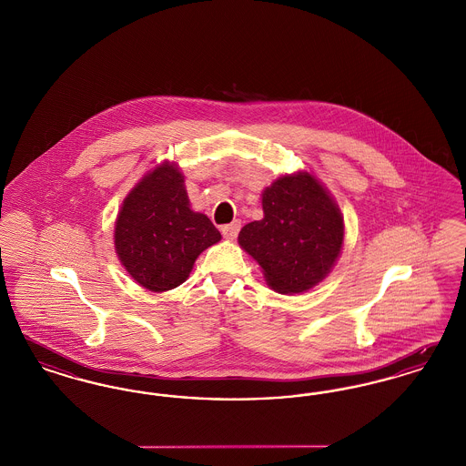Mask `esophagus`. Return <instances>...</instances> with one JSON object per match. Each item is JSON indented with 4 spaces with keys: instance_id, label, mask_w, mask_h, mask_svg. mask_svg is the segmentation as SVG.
I'll list each match as a JSON object with an SVG mask.
<instances>
[{
    "instance_id": "34e87169",
    "label": "esophagus",
    "mask_w": 466,
    "mask_h": 466,
    "mask_svg": "<svg viewBox=\"0 0 466 466\" xmlns=\"http://www.w3.org/2000/svg\"><path fill=\"white\" fill-rule=\"evenodd\" d=\"M239 228H241V222H238V220L228 223V225H223V238H225V239H236L238 234H239Z\"/></svg>"
}]
</instances>
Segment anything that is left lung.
Listing matches in <instances>:
<instances>
[{
    "instance_id": "left-lung-1",
    "label": "left lung",
    "mask_w": 466,
    "mask_h": 466,
    "mask_svg": "<svg viewBox=\"0 0 466 466\" xmlns=\"http://www.w3.org/2000/svg\"><path fill=\"white\" fill-rule=\"evenodd\" d=\"M264 218L244 225L239 244L264 268L268 287L300 293L332 268L344 241L337 204L309 173L278 177L262 194Z\"/></svg>"
}]
</instances>
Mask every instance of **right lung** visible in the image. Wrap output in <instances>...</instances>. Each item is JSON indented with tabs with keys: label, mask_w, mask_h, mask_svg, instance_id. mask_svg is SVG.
I'll return each mask as SVG.
<instances>
[{
	"label": "right lung",
	"mask_w": 466,
	"mask_h": 466,
	"mask_svg": "<svg viewBox=\"0 0 466 466\" xmlns=\"http://www.w3.org/2000/svg\"><path fill=\"white\" fill-rule=\"evenodd\" d=\"M222 239L211 220L194 213L177 167L162 164L126 198L115 223V248L126 270L152 291L177 289L200 253Z\"/></svg>",
	"instance_id": "obj_1"
}]
</instances>
